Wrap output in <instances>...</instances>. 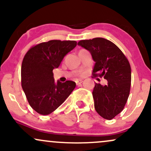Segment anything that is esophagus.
<instances>
[{
    "label": "esophagus",
    "mask_w": 151,
    "mask_h": 151,
    "mask_svg": "<svg viewBox=\"0 0 151 151\" xmlns=\"http://www.w3.org/2000/svg\"><path fill=\"white\" fill-rule=\"evenodd\" d=\"M82 81H83L81 80V79H77V80L75 81V82H76V84H77V85H79V84H80L82 83Z\"/></svg>",
    "instance_id": "esophagus-1"
}]
</instances>
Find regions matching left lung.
Masks as SVG:
<instances>
[{"instance_id":"8db88e82","label":"left lung","mask_w":151,"mask_h":151,"mask_svg":"<svg viewBox=\"0 0 151 151\" xmlns=\"http://www.w3.org/2000/svg\"><path fill=\"white\" fill-rule=\"evenodd\" d=\"M78 45L91 53L95 62L93 77L108 81L105 86L96 83L92 95L96 112L111 120L122 111L129 96L131 70L129 60L114 43L104 38L83 40Z\"/></svg>"}]
</instances>
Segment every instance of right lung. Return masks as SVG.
Listing matches in <instances>:
<instances>
[{
  "label": "right lung",
  "mask_w": 151,
  "mask_h": 151,
  "mask_svg": "<svg viewBox=\"0 0 151 151\" xmlns=\"http://www.w3.org/2000/svg\"><path fill=\"white\" fill-rule=\"evenodd\" d=\"M77 43L53 40L32 47L25 54L21 66V85L29 104L38 114H51L75 88L73 81H58L56 84L52 70Z\"/></svg>",
  "instance_id": "right-lung-1"
}]
</instances>
